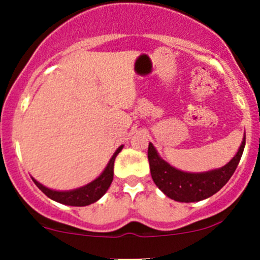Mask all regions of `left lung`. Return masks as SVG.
Listing matches in <instances>:
<instances>
[{"label": "left lung", "instance_id": "obj_1", "mask_svg": "<svg viewBox=\"0 0 260 260\" xmlns=\"http://www.w3.org/2000/svg\"><path fill=\"white\" fill-rule=\"evenodd\" d=\"M245 146L243 138L237 154L222 168L202 173H188L172 167L159 157L154 146L149 143L148 160L153 182L167 197L177 202H199L218 192L231 179L242 158Z\"/></svg>", "mask_w": 260, "mask_h": 260}]
</instances>
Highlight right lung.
Here are the masks:
<instances>
[{
	"label": "right lung",
	"instance_id": "add662e5",
	"mask_svg": "<svg viewBox=\"0 0 260 260\" xmlns=\"http://www.w3.org/2000/svg\"><path fill=\"white\" fill-rule=\"evenodd\" d=\"M122 148L123 146L118 147V149L114 152V154L112 155V158L109 159L107 167H106L105 171L101 173V176L98 177V178L92 180L91 183L83 185V187L77 188V189L59 192V190H53L45 187V185L41 184V183L37 182L35 178H32V180H34L35 184H36L48 198L53 199V201L58 202V203L67 204V206L73 207L89 206V204L97 202L98 199H100L101 197H103V194L108 190L109 185H111L112 180H113L114 159H116L117 154L122 151Z\"/></svg>",
	"mask_w": 260,
	"mask_h": 260
}]
</instances>
